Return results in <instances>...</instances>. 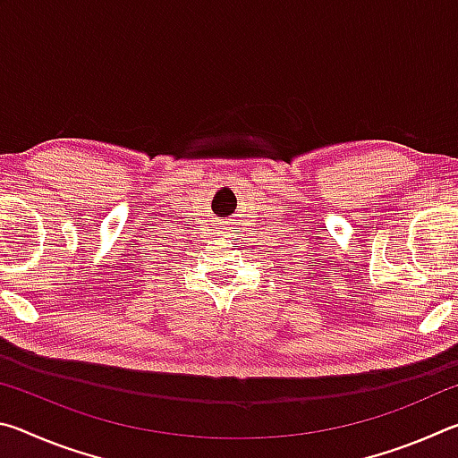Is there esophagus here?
Segmentation results:
<instances>
[{
    "label": "esophagus",
    "mask_w": 458,
    "mask_h": 458,
    "mask_svg": "<svg viewBox=\"0 0 458 458\" xmlns=\"http://www.w3.org/2000/svg\"><path fill=\"white\" fill-rule=\"evenodd\" d=\"M236 226H238V220L234 218V216H232V218H226V220L220 222V228H218V230H220L222 236L232 238V234H234Z\"/></svg>",
    "instance_id": "esophagus-1"
}]
</instances>
